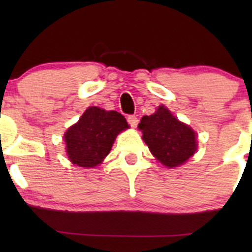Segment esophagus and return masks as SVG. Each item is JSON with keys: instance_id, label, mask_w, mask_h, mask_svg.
<instances>
[{"instance_id": "34e87169", "label": "esophagus", "mask_w": 252, "mask_h": 252, "mask_svg": "<svg viewBox=\"0 0 252 252\" xmlns=\"http://www.w3.org/2000/svg\"><path fill=\"white\" fill-rule=\"evenodd\" d=\"M128 123L130 124V126L135 128V126L138 124V118L136 117L135 115H130V116H128Z\"/></svg>"}]
</instances>
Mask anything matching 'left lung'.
<instances>
[{"label":"left lung","mask_w":252,"mask_h":252,"mask_svg":"<svg viewBox=\"0 0 252 252\" xmlns=\"http://www.w3.org/2000/svg\"><path fill=\"white\" fill-rule=\"evenodd\" d=\"M138 128L152 154L167 167L180 166L195 153L196 135L163 105L150 116H143Z\"/></svg>","instance_id":"left-lung-1"}]
</instances>
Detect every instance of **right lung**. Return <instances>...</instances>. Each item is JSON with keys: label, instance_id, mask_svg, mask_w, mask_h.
<instances>
[{"label": "right lung", "instance_id": "obj_1", "mask_svg": "<svg viewBox=\"0 0 252 252\" xmlns=\"http://www.w3.org/2000/svg\"><path fill=\"white\" fill-rule=\"evenodd\" d=\"M128 126L120 112L91 106L63 136L68 158L79 167H96L110 153L118 132Z\"/></svg>", "mask_w": 252, "mask_h": 252}]
</instances>
